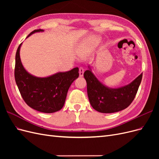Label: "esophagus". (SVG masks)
I'll return each instance as SVG.
<instances>
[{"instance_id":"34e87169","label":"esophagus","mask_w":159,"mask_h":159,"mask_svg":"<svg viewBox=\"0 0 159 159\" xmlns=\"http://www.w3.org/2000/svg\"><path fill=\"white\" fill-rule=\"evenodd\" d=\"M84 70L82 68H80L79 69V74H80V77H82L84 75Z\"/></svg>"}]
</instances>
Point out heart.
Wrapping results in <instances>:
<instances>
[{
    "label": "heart",
    "mask_w": 159,
    "mask_h": 159,
    "mask_svg": "<svg viewBox=\"0 0 159 159\" xmlns=\"http://www.w3.org/2000/svg\"><path fill=\"white\" fill-rule=\"evenodd\" d=\"M98 42V40L97 39H89L85 40L80 47L79 51V57L80 58L83 59L87 57L97 46Z\"/></svg>",
    "instance_id": "1"
}]
</instances>
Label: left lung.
Wrapping results in <instances>:
<instances>
[{"label":"left lung","instance_id":"1","mask_svg":"<svg viewBox=\"0 0 159 159\" xmlns=\"http://www.w3.org/2000/svg\"><path fill=\"white\" fill-rule=\"evenodd\" d=\"M84 72L87 82L88 95L92 107L103 113L118 112L126 109L132 103L141 84L143 73L131 83L117 88H111L102 84L92 72L90 65Z\"/></svg>","mask_w":159,"mask_h":159}]
</instances>
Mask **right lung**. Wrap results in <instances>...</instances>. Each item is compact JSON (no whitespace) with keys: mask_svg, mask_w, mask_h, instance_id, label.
Wrapping results in <instances>:
<instances>
[{"mask_svg":"<svg viewBox=\"0 0 159 159\" xmlns=\"http://www.w3.org/2000/svg\"><path fill=\"white\" fill-rule=\"evenodd\" d=\"M44 31L34 30L26 38L33 34ZM22 44L16 53L14 78L23 99L28 106L40 112L52 113L60 111L64 106L71 84L79 77V68L57 72L44 78L33 75L25 70L21 62Z\"/></svg>","mask_w":159,"mask_h":159,"instance_id":"1","label":"right lung"}]
</instances>
